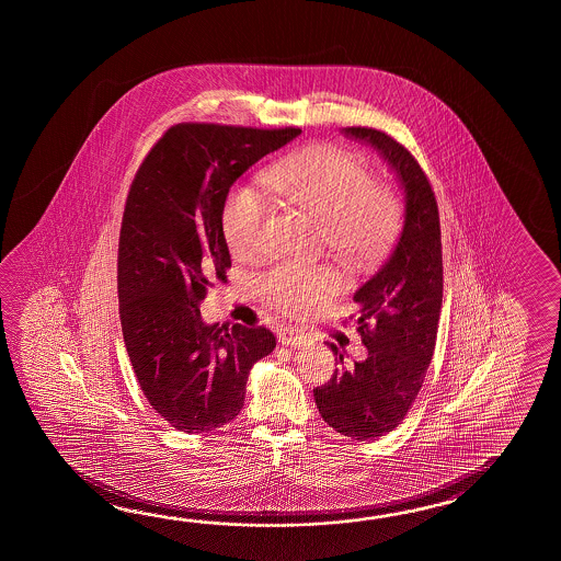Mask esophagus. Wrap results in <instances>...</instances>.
I'll use <instances>...</instances> for the list:
<instances>
[{"label":"esophagus","instance_id":"esophagus-1","mask_svg":"<svg viewBox=\"0 0 561 561\" xmlns=\"http://www.w3.org/2000/svg\"><path fill=\"white\" fill-rule=\"evenodd\" d=\"M278 339L285 346H302L307 343V334L295 331V329H285L283 333L278 334Z\"/></svg>","mask_w":561,"mask_h":561}]
</instances>
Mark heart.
I'll list each match as a JSON object with an SVG mask.
<instances>
[{
  "mask_svg": "<svg viewBox=\"0 0 561 561\" xmlns=\"http://www.w3.org/2000/svg\"><path fill=\"white\" fill-rule=\"evenodd\" d=\"M264 186L319 225L322 244L346 268L379 261L401 225L394 192L370 179L360 156L334 146H312L285 156L263 174ZM268 204L249 184L228 194L222 232L228 247L247 254L259 247ZM329 271L310 264L278 266L264 280V293L285 312L302 314L331 293Z\"/></svg>",
  "mask_w": 561,
  "mask_h": 561,
  "instance_id": "b5f03b06",
  "label": "heart"
}]
</instances>
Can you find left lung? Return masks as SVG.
I'll return each instance as SVG.
<instances>
[{
	"label": "left lung",
	"instance_id": "obj_1",
	"mask_svg": "<svg viewBox=\"0 0 561 561\" xmlns=\"http://www.w3.org/2000/svg\"><path fill=\"white\" fill-rule=\"evenodd\" d=\"M381 156L405 194L393 251L358 286L357 331L369 355L314 389L321 417L336 433L370 442L393 431L413 405L430 367L443 300L442 228L435 194L405 146L373 128H343ZM331 346L339 363L345 355Z\"/></svg>",
	"mask_w": 561,
	"mask_h": 561
}]
</instances>
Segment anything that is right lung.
<instances>
[{
  "instance_id": "right-lung-1",
  "label": "right lung",
  "mask_w": 561,
  "mask_h": 561,
  "mask_svg": "<svg viewBox=\"0 0 561 561\" xmlns=\"http://www.w3.org/2000/svg\"><path fill=\"white\" fill-rule=\"evenodd\" d=\"M298 134L179 124L131 182L118 247L122 333L148 403L184 433L237 417L252 365L276 346L264 327L206 324L198 305L230 268L222 232L230 186Z\"/></svg>"
}]
</instances>
